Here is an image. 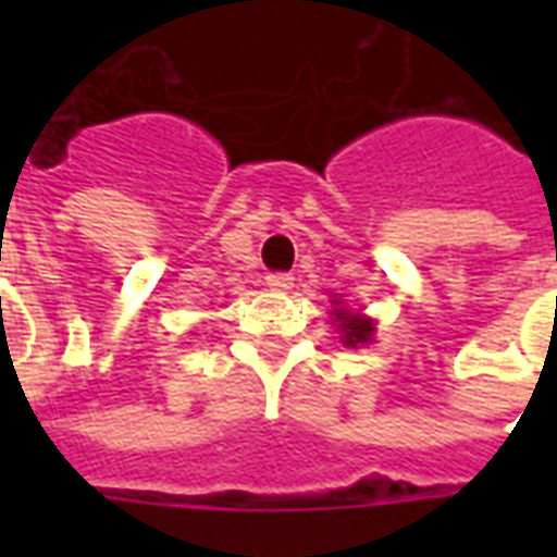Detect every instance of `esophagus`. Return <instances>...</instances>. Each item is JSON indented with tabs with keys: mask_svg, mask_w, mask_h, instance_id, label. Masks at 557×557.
I'll return each instance as SVG.
<instances>
[{
	"mask_svg": "<svg viewBox=\"0 0 557 557\" xmlns=\"http://www.w3.org/2000/svg\"><path fill=\"white\" fill-rule=\"evenodd\" d=\"M265 286L271 292H288V288L295 286V277L288 274V271H271L269 277H265Z\"/></svg>",
	"mask_w": 557,
	"mask_h": 557,
	"instance_id": "34e87169",
	"label": "esophagus"
}]
</instances>
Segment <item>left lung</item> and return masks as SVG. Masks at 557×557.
Instances as JSON below:
<instances>
[{"instance_id": "1", "label": "left lung", "mask_w": 557, "mask_h": 557, "mask_svg": "<svg viewBox=\"0 0 557 557\" xmlns=\"http://www.w3.org/2000/svg\"><path fill=\"white\" fill-rule=\"evenodd\" d=\"M335 318H338V326L344 332V341H347L349 347H356V344H367L372 335V321L367 318H358L352 312H344V309H335Z\"/></svg>"}]
</instances>
